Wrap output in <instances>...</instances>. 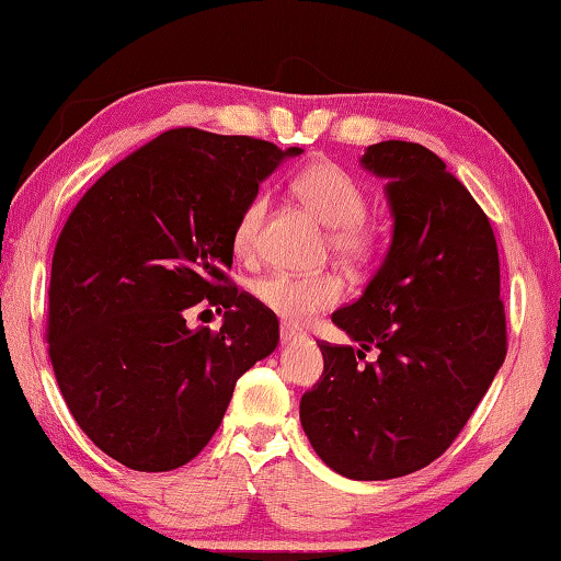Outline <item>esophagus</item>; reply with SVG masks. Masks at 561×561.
I'll return each mask as SVG.
<instances>
[{
    "label": "esophagus",
    "mask_w": 561,
    "mask_h": 561,
    "mask_svg": "<svg viewBox=\"0 0 561 561\" xmlns=\"http://www.w3.org/2000/svg\"><path fill=\"white\" fill-rule=\"evenodd\" d=\"M279 336H282V342L284 344H291V342H297V340H301V329H297V327H291V324H287V322H282V327H279Z\"/></svg>",
    "instance_id": "1"
}]
</instances>
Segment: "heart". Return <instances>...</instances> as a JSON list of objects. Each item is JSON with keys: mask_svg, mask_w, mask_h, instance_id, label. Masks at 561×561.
<instances>
[{"mask_svg": "<svg viewBox=\"0 0 561 561\" xmlns=\"http://www.w3.org/2000/svg\"><path fill=\"white\" fill-rule=\"evenodd\" d=\"M297 199L329 227V249L346 264H362L375 254L377 234L367 221V194L350 172L334 162L307 164L291 182ZM266 211L262 194L239 211L232 244L239 256L252 254ZM344 295V284L332 272L291 274L272 272L254 284V297L287 322H305L322 309L334 307Z\"/></svg>", "mask_w": 561, "mask_h": 561, "instance_id": "heart-1", "label": "heart"}]
</instances>
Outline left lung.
<instances>
[{"label": "left lung", "instance_id": "1", "mask_svg": "<svg viewBox=\"0 0 561 561\" xmlns=\"http://www.w3.org/2000/svg\"><path fill=\"white\" fill-rule=\"evenodd\" d=\"M362 167L387 180L392 244L362 297L332 314L359 346L319 344L324 371L299 420L327 467L377 482L457 439L506 357V319L492 225L447 164L389 139Z\"/></svg>", "mask_w": 561, "mask_h": 561}]
</instances>
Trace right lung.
<instances>
[{
  "mask_svg": "<svg viewBox=\"0 0 561 561\" xmlns=\"http://www.w3.org/2000/svg\"><path fill=\"white\" fill-rule=\"evenodd\" d=\"M252 137L169 129L89 186L51 256L47 342L82 432L137 472L215 437L237 379L279 342L272 309L227 277L239 211L284 157ZM199 304L219 330L185 324Z\"/></svg>",
  "mask_w": 561,
  "mask_h": 561,
  "instance_id": "obj_1",
  "label": "right lung"
}]
</instances>
